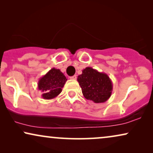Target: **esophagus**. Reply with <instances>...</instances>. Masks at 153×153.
Returning a JSON list of instances; mask_svg holds the SVG:
<instances>
[{
  "label": "esophagus",
  "mask_w": 153,
  "mask_h": 153,
  "mask_svg": "<svg viewBox=\"0 0 153 153\" xmlns=\"http://www.w3.org/2000/svg\"><path fill=\"white\" fill-rule=\"evenodd\" d=\"M70 78L71 79H72V80H76V75H74V76H70Z\"/></svg>",
  "instance_id": "esophagus-1"
}]
</instances>
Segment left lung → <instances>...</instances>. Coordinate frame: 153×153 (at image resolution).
Instances as JSON below:
<instances>
[{
    "label": "left lung",
    "mask_w": 153,
    "mask_h": 153,
    "mask_svg": "<svg viewBox=\"0 0 153 153\" xmlns=\"http://www.w3.org/2000/svg\"><path fill=\"white\" fill-rule=\"evenodd\" d=\"M77 81L85 99L95 103H103L109 99L113 91V83L106 73L100 72L88 67L79 75Z\"/></svg>",
    "instance_id": "1"
}]
</instances>
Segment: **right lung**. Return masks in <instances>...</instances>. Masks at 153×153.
I'll list each match as a JSON object with an SVG mask.
<instances>
[{
  "mask_svg": "<svg viewBox=\"0 0 153 153\" xmlns=\"http://www.w3.org/2000/svg\"><path fill=\"white\" fill-rule=\"evenodd\" d=\"M68 79L59 69L52 68L39 79L37 88L42 92L45 100L53 99L62 92V88Z\"/></svg>",
  "mask_w": 153,
  "mask_h": 153,
  "instance_id": "1",
  "label": "right lung"
}]
</instances>
